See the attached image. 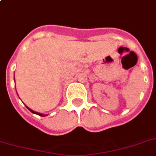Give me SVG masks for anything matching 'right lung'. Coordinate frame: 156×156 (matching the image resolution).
Listing matches in <instances>:
<instances>
[{"label": "right lung", "instance_id": "right-lung-1", "mask_svg": "<svg viewBox=\"0 0 156 156\" xmlns=\"http://www.w3.org/2000/svg\"><path fill=\"white\" fill-rule=\"evenodd\" d=\"M25 107H27V108H28L29 110L31 112H32V113H34V114H36V115H39V116H47V115H44V114H42V113H40V112H34V111H33V110H31L30 108H29L28 107H27V106H25Z\"/></svg>", "mask_w": 156, "mask_h": 156}]
</instances>
